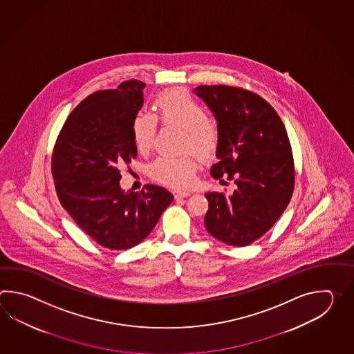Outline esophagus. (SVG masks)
<instances>
[{
  "instance_id": "obj_1",
  "label": "esophagus",
  "mask_w": 354,
  "mask_h": 354,
  "mask_svg": "<svg viewBox=\"0 0 354 354\" xmlns=\"http://www.w3.org/2000/svg\"><path fill=\"white\" fill-rule=\"evenodd\" d=\"M174 198H183V197H188L191 195V192L187 191H174Z\"/></svg>"
}]
</instances>
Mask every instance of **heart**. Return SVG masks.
Instances as JSON below:
<instances>
[{
  "mask_svg": "<svg viewBox=\"0 0 354 354\" xmlns=\"http://www.w3.org/2000/svg\"><path fill=\"white\" fill-rule=\"evenodd\" d=\"M159 120L166 127L182 130V148L200 158H210L218 148V128L209 120L206 110L182 88L163 91L156 100ZM157 133V119L151 113H138L131 122V134L136 151H151ZM195 158L189 154L177 158L159 157L149 166L154 180L172 187H188L195 177Z\"/></svg>",
  "mask_w": 354,
  "mask_h": 354,
  "instance_id": "heart-1",
  "label": "heart"
}]
</instances>
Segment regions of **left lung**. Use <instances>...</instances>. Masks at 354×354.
I'll return each mask as SVG.
<instances>
[{"label":"left lung","instance_id":"left-lung-1","mask_svg":"<svg viewBox=\"0 0 354 354\" xmlns=\"http://www.w3.org/2000/svg\"><path fill=\"white\" fill-rule=\"evenodd\" d=\"M194 92L218 122V163L211 176H225L236 186L229 196L205 194L206 230L229 245H248L271 229L292 196L294 158L286 129L274 109L250 91L216 84Z\"/></svg>","mask_w":354,"mask_h":354}]
</instances>
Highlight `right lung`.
<instances>
[{
  "instance_id": "add662e5",
  "label": "right lung",
  "mask_w": 354,
  "mask_h": 354,
  "mask_svg": "<svg viewBox=\"0 0 354 354\" xmlns=\"http://www.w3.org/2000/svg\"><path fill=\"white\" fill-rule=\"evenodd\" d=\"M144 87L133 80L84 98L54 147L52 172L62 206L84 233L113 250L142 243L174 201L160 186L145 185L140 192L120 187L119 168L138 154L131 122L143 106Z\"/></svg>"
}]
</instances>
